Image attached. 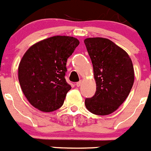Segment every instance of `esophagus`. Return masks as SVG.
<instances>
[{
    "label": "esophagus",
    "mask_w": 151,
    "mask_h": 151,
    "mask_svg": "<svg viewBox=\"0 0 151 151\" xmlns=\"http://www.w3.org/2000/svg\"><path fill=\"white\" fill-rule=\"evenodd\" d=\"M82 81H79V82H78L76 83V86L77 87H80V86H81V85H82Z\"/></svg>",
    "instance_id": "1"
}]
</instances>
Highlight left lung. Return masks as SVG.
<instances>
[{"label":"left lung","mask_w":151,"mask_h":151,"mask_svg":"<svg viewBox=\"0 0 151 151\" xmlns=\"http://www.w3.org/2000/svg\"><path fill=\"white\" fill-rule=\"evenodd\" d=\"M93 64L96 92L86 98L87 110L98 116L111 114L129 96L134 80L132 60L127 52L104 38L84 40Z\"/></svg>","instance_id":"obj_1"}]
</instances>
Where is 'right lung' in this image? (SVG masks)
<instances>
[{
    "mask_svg": "<svg viewBox=\"0 0 151 151\" xmlns=\"http://www.w3.org/2000/svg\"><path fill=\"white\" fill-rule=\"evenodd\" d=\"M78 45L77 38L57 35L41 40L26 50L19 64L18 78L31 105L45 113L62 106L71 89L65 78L66 61Z\"/></svg>",
    "mask_w": 151,
    "mask_h": 151,
    "instance_id": "1",
    "label": "right lung"
}]
</instances>
